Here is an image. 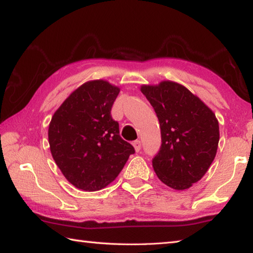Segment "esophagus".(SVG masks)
I'll return each instance as SVG.
<instances>
[{
	"label": "esophagus",
	"mask_w": 253,
	"mask_h": 253,
	"mask_svg": "<svg viewBox=\"0 0 253 253\" xmlns=\"http://www.w3.org/2000/svg\"><path fill=\"white\" fill-rule=\"evenodd\" d=\"M132 146H133V148H135V151H136V152L140 151V149H141V142H140V140L133 141V142H132Z\"/></svg>",
	"instance_id": "obj_1"
}]
</instances>
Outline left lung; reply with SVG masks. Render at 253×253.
I'll use <instances>...</instances> for the list:
<instances>
[{"instance_id": "left-lung-1", "label": "left lung", "mask_w": 253, "mask_h": 253, "mask_svg": "<svg viewBox=\"0 0 253 253\" xmlns=\"http://www.w3.org/2000/svg\"><path fill=\"white\" fill-rule=\"evenodd\" d=\"M160 122L162 146L152 166L159 179L185 190L206 175L216 155L219 127L214 112L185 85L171 80L142 84Z\"/></svg>"}]
</instances>
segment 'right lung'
Masks as SVG:
<instances>
[{
    "mask_svg": "<svg viewBox=\"0 0 253 253\" xmlns=\"http://www.w3.org/2000/svg\"><path fill=\"white\" fill-rule=\"evenodd\" d=\"M120 91L107 80H89L74 90L52 116L47 131L51 154L77 189H103L135 153L111 117Z\"/></svg>",
    "mask_w": 253,
    "mask_h": 253,
    "instance_id": "add662e5",
    "label": "right lung"
}]
</instances>
